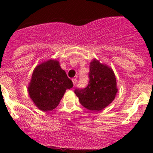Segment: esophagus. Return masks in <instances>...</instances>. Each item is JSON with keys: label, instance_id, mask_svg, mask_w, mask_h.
Instances as JSON below:
<instances>
[{"label": "esophagus", "instance_id": "1", "mask_svg": "<svg viewBox=\"0 0 153 153\" xmlns=\"http://www.w3.org/2000/svg\"><path fill=\"white\" fill-rule=\"evenodd\" d=\"M72 81H73V85H75V84L77 83V82H78V80H77L76 78H73L72 79Z\"/></svg>", "mask_w": 153, "mask_h": 153}]
</instances>
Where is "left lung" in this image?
<instances>
[{
    "mask_svg": "<svg viewBox=\"0 0 153 153\" xmlns=\"http://www.w3.org/2000/svg\"><path fill=\"white\" fill-rule=\"evenodd\" d=\"M88 77L87 87L75 89V94L82 106L93 111H99L115 99L118 89L114 73L109 67L94 59L90 63Z\"/></svg>",
    "mask_w": 153,
    "mask_h": 153,
    "instance_id": "8db88e82",
    "label": "left lung"
}]
</instances>
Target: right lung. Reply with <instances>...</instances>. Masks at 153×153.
I'll return each mask as SVG.
<instances>
[{"label":"right lung","mask_w":153,"mask_h":153,"mask_svg":"<svg viewBox=\"0 0 153 153\" xmlns=\"http://www.w3.org/2000/svg\"><path fill=\"white\" fill-rule=\"evenodd\" d=\"M73 86L56 59H49L38 65L33 72L28 91L34 104L43 111L58 106L67 89Z\"/></svg>","instance_id":"obj_1"}]
</instances>
